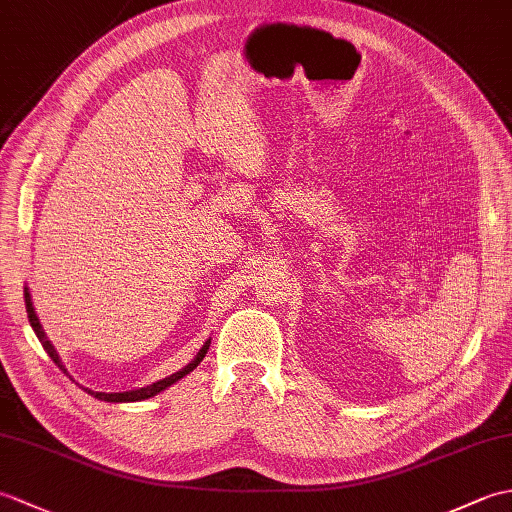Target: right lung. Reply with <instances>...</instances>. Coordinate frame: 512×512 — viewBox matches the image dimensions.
Masks as SVG:
<instances>
[{
	"label": "right lung",
	"instance_id": "right-lung-1",
	"mask_svg": "<svg viewBox=\"0 0 512 512\" xmlns=\"http://www.w3.org/2000/svg\"><path fill=\"white\" fill-rule=\"evenodd\" d=\"M26 312H28V321H30V325H32V330H35L37 339H39V341H41V345H43V350L48 352V356L52 358L54 365H57L59 369H63V372H65V367H63V363H61V358H59L57 350H54L52 343L48 341V336L43 334L41 325H39V319L35 317V310H32V301H30L28 290H26ZM206 350H209V341L204 343V347H202V350L198 352V356H195L193 361H191L187 367L180 369V372H176V374H171L169 378H162V380H158V383H154V385H147V387H140V389H132V391H123V394H105V391H92V389H85V391H88L90 396L99 398V400H107V402H136V400L151 398V396L160 394V391H165L167 387H171L173 383H178V380H180L182 376H187L189 372H193V369L198 367L202 358L206 356Z\"/></svg>",
	"mask_w": 512,
	"mask_h": 512
}]
</instances>
